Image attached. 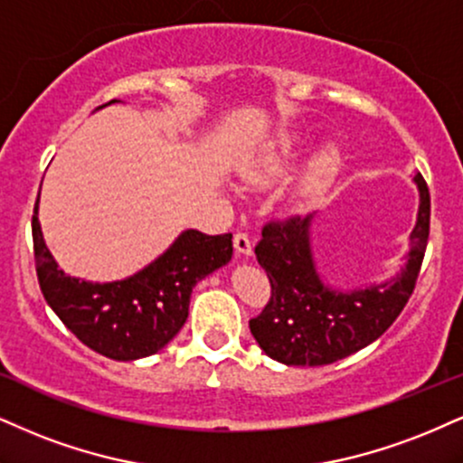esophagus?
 Returning <instances> with one entry per match:
<instances>
[{
  "label": "esophagus",
  "mask_w": 463,
  "mask_h": 463,
  "mask_svg": "<svg viewBox=\"0 0 463 463\" xmlns=\"http://www.w3.org/2000/svg\"><path fill=\"white\" fill-rule=\"evenodd\" d=\"M232 243H235V252L239 256L252 254V241H250V237L246 235V232H237L235 239H232Z\"/></svg>",
  "instance_id": "esophagus-1"
}]
</instances>
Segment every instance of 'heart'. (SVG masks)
I'll use <instances>...</instances> for the list:
<instances>
[{
  "label": "heart",
  "mask_w": 463,
  "mask_h": 463,
  "mask_svg": "<svg viewBox=\"0 0 463 463\" xmlns=\"http://www.w3.org/2000/svg\"><path fill=\"white\" fill-rule=\"evenodd\" d=\"M299 150H302V142L295 136H282L274 146L267 148L263 155H260L259 161L246 172V178L250 183H256V185H267V183L280 181L282 176L291 170V165L298 159ZM336 153L332 148L323 150L321 155L310 161L308 168L302 172V176L295 183V194L298 196H310V194L317 192L330 181V176L336 170Z\"/></svg>",
  "instance_id": "b5f03b06"
}]
</instances>
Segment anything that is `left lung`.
Instances as JSON below:
<instances>
[{
	"instance_id": "left-lung-1",
	"label": "left lung",
	"mask_w": 463,
	"mask_h": 463,
	"mask_svg": "<svg viewBox=\"0 0 463 463\" xmlns=\"http://www.w3.org/2000/svg\"><path fill=\"white\" fill-rule=\"evenodd\" d=\"M420 192L410 252L392 280L358 291H336L323 285L310 250L313 215H291L267 222L254 252L271 285L263 313L250 319V332L260 349L288 366H321L347 358L382 336L414 293L429 239L431 200L420 175Z\"/></svg>"
}]
</instances>
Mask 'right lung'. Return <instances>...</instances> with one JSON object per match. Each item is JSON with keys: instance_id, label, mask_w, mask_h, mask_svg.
Instances as JSON below:
<instances>
[{"instance_id": "1", "label": "right lung", "mask_w": 463, "mask_h": 463, "mask_svg": "<svg viewBox=\"0 0 463 463\" xmlns=\"http://www.w3.org/2000/svg\"><path fill=\"white\" fill-rule=\"evenodd\" d=\"M32 237L38 285L53 313L92 352L122 362L164 349L187 321L192 288L232 256L231 232L185 231L142 271L99 285L58 269L38 224V200Z\"/></svg>"}]
</instances>
